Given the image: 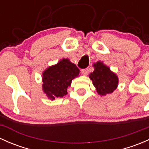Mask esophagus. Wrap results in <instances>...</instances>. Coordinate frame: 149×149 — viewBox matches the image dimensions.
Instances as JSON below:
<instances>
[{
  "label": "esophagus",
  "mask_w": 149,
  "mask_h": 149,
  "mask_svg": "<svg viewBox=\"0 0 149 149\" xmlns=\"http://www.w3.org/2000/svg\"><path fill=\"white\" fill-rule=\"evenodd\" d=\"M81 73L84 76H86V75L88 74V71H87V70H86V69H82Z\"/></svg>",
  "instance_id": "1"
}]
</instances>
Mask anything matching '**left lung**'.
Listing matches in <instances>:
<instances>
[{
	"mask_svg": "<svg viewBox=\"0 0 149 149\" xmlns=\"http://www.w3.org/2000/svg\"><path fill=\"white\" fill-rule=\"evenodd\" d=\"M94 70L89 74V78L96 88V91L100 96L110 94L118 88L119 79L109 67L102 61H97L93 64Z\"/></svg>",
	"mask_w": 149,
	"mask_h": 149,
	"instance_id": "left-lung-1",
	"label": "left lung"
}]
</instances>
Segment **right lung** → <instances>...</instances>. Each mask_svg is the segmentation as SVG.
Here are the masks:
<instances>
[{"mask_svg": "<svg viewBox=\"0 0 149 149\" xmlns=\"http://www.w3.org/2000/svg\"><path fill=\"white\" fill-rule=\"evenodd\" d=\"M79 69L68 58H63L55 65L49 66L43 71L42 91L48 99L55 100L68 94L67 88L72 80L79 77Z\"/></svg>", "mask_w": 149, "mask_h": 149, "instance_id": "right-lung-1", "label": "right lung"}]
</instances>
